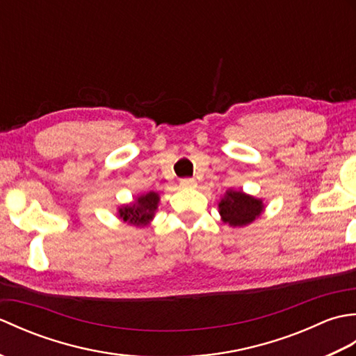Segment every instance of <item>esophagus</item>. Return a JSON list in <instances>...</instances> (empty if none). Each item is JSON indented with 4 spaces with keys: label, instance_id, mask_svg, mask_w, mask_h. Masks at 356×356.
Here are the masks:
<instances>
[{
    "label": "esophagus",
    "instance_id": "34e87169",
    "mask_svg": "<svg viewBox=\"0 0 356 356\" xmlns=\"http://www.w3.org/2000/svg\"><path fill=\"white\" fill-rule=\"evenodd\" d=\"M180 186L185 188V190H191V188L197 186V182L194 179H182L180 180Z\"/></svg>",
    "mask_w": 356,
    "mask_h": 356
}]
</instances>
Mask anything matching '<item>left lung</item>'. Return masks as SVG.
Listing matches in <instances>:
<instances>
[{
	"mask_svg": "<svg viewBox=\"0 0 356 356\" xmlns=\"http://www.w3.org/2000/svg\"><path fill=\"white\" fill-rule=\"evenodd\" d=\"M264 211V203L243 190L229 188L218 202V214L223 223H228L231 228H243L259 218Z\"/></svg>",
	"mask_w": 356,
	"mask_h": 356,
	"instance_id": "8db88e82",
	"label": "left lung"
}]
</instances>
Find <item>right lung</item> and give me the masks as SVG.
<instances>
[{
  "label": "right lung",
  "mask_w": 356,
  "mask_h": 356,
  "mask_svg": "<svg viewBox=\"0 0 356 356\" xmlns=\"http://www.w3.org/2000/svg\"><path fill=\"white\" fill-rule=\"evenodd\" d=\"M159 202H161V195L154 191L140 194L134 202L119 207L118 217L128 225L147 226L156 216Z\"/></svg>",
  "instance_id": "right-lung-1"
}]
</instances>
